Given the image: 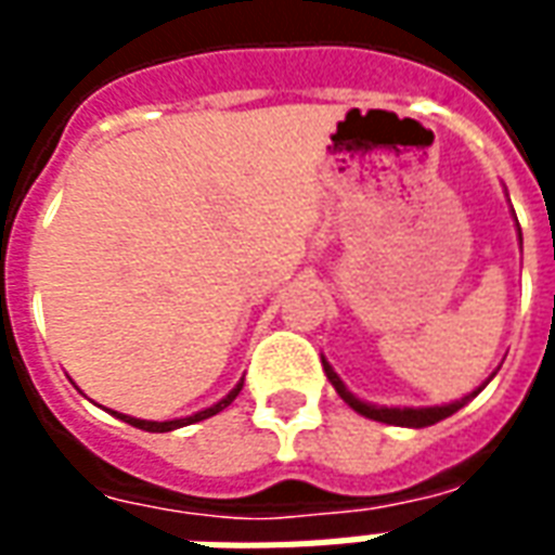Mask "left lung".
<instances>
[{
	"instance_id": "obj_1",
	"label": "left lung",
	"mask_w": 555,
	"mask_h": 555,
	"mask_svg": "<svg viewBox=\"0 0 555 555\" xmlns=\"http://www.w3.org/2000/svg\"><path fill=\"white\" fill-rule=\"evenodd\" d=\"M517 231H520V225H517ZM520 243H524V237H520ZM321 362H324L326 380L333 384L338 398H341L348 408L357 410L360 416L374 418V422H386V425H398V428H428V425H437L440 418L452 416V413H457L461 408H466V404H469V401H473V398H476L478 392L490 384V380H493V374H496V372L490 374L488 380L478 386V389H473V392L461 398V401H452V404H434V408H384V404H372V401H362V398L353 396L348 386H345V380L336 374V369L326 362V357H321Z\"/></svg>"
}]
</instances>
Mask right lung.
<instances>
[{
    "label": "right lung",
    "mask_w": 555,
    "mask_h": 555,
    "mask_svg": "<svg viewBox=\"0 0 555 555\" xmlns=\"http://www.w3.org/2000/svg\"><path fill=\"white\" fill-rule=\"evenodd\" d=\"M243 389V377L237 380V386L231 389L229 396L219 398L217 404H210V408L198 410V413H193V416H183V418H166V422H151V418H137V416H127V413H118V410H113L115 418H121V422H127V425H133V428H142V430H151V434H166V430H175V428H183V425H193V422H202V418H210L217 416L219 410H225L234 401V398L241 396Z\"/></svg>",
    "instance_id": "1"
}]
</instances>
